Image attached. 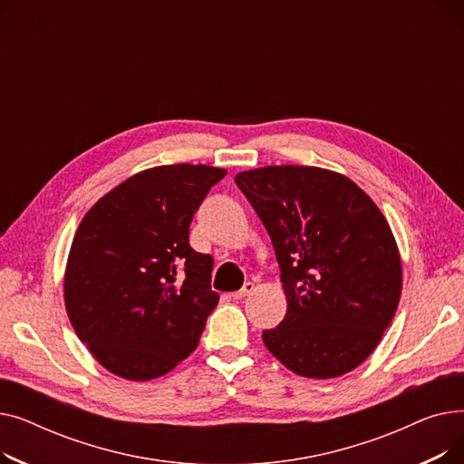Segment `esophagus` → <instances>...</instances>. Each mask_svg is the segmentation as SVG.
Masks as SVG:
<instances>
[{
	"label": "esophagus",
	"instance_id": "obj_1",
	"mask_svg": "<svg viewBox=\"0 0 464 464\" xmlns=\"http://www.w3.org/2000/svg\"><path fill=\"white\" fill-rule=\"evenodd\" d=\"M254 289H256V285H254L252 282H246L238 291H233L231 297H233V299H245V297H248V295L254 294Z\"/></svg>",
	"mask_w": 464,
	"mask_h": 464
}]
</instances>
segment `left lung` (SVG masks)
Listing matches in <instances>:
<instances>
[{"mask_svg": "<svg viewBox=\"0 0 464 464\" xmlns=\"http://www.w3.org/2000/svg\"><path fill=\"white\" fill-rule=\"evenodd\" d=\"M237 186L269 233L287 312L263 343L306 378L343 376L392 324L402 266L387 219L350 179L318 167L245 170Z\"/></svg>", "mask_w": 464, "mask_h": 464, "instance_id": "obj_1", "label": "left lung"}]
</instances>
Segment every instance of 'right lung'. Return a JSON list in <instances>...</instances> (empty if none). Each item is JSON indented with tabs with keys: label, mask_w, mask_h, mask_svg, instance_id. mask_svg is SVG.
<instances>
[{
	"label": "right lung",
	"mask_w": 464,
	"mask_h": 464,
	"mask_svg": "<svg viewBox=\"0 0 464 464\" xmlns=\"http://www.w3.org/2000/svg\"><path fill=\"white\" fill-rule=\"evenodd\" d=\"M227 175L163 165L97 201L72 238L63 295L72 329L107 371L144 382L173 371L199 344L218 304L212 257L189 246V224Z\"/></svg>",
	"instance_id": "1"
}]
</instances>
